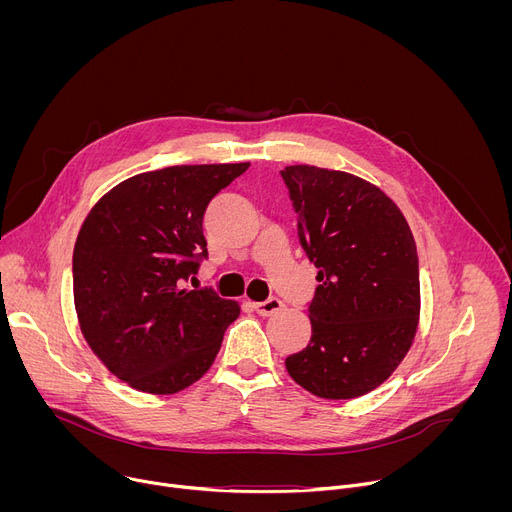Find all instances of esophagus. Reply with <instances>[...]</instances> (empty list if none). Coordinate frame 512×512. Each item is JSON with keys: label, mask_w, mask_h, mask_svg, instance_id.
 Wrapping results in <instances>:
<instances>
[{"label": "esophagus", "mask_w": 512, "mask_h": 512, "mask_svg": "<svg viewBox=\"0 0 512 512\" xmlns=\"http://www.w3.org/2000/svg\"><path fill=\"white\" fill-rule=\"evenodd\" d=\"M281 308H283V302L277 300V298H269V300H265V302H257V304H255V312H257L259 316H263V318L277 314Z\"/></svg>", "instance_id": "obj_1"}]
</instances>
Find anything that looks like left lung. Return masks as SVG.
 Returning <instances> with one entry per match:
<instances>
[{"label":"left lung","instance_id":"1","mask_svg":"<svg viewBox=\"0 0 512 512\" xmlns=\"http://www.w3.org/2000/svg\"><path fill=\"white\" fill-rule=\"evenodd\" d=\"M281 178L298 237L318 269L310 344L285 358L289 377L322 399H354L383 385L419 322V261L397 204L358 176L287 166Z\"/></svg>","mask_w":512,"mask_h":512}]
</instances>
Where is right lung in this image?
<instances>
[{
  "label": "right lung",
  "instance_id": "obj_1",
  "mask_svg": "<svg viewBox=\"0 0 512 512\" xmlns=\"http://www.w3.org/2000/svg\"><path fill=\"white\" fill-rule=\"evenodd\" d=\"M249 164L170 166L109 190L89 212L72 253L81 332L129 387L174 395L221 350L239 304L184 287L208 257V202Z\"/></svg>",
  "mask_w": 512,
  "mask_h": 512
}]
</instances>
